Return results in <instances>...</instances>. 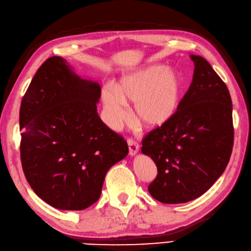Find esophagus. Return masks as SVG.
I'll list each match as a JSON object with an SVG mask.
<instances>
[{"label":"esophagus","instance_id":"34e87169","mask_svg":"<svg viewBox=\"0 0 251 251\" xmlns=\"http://www.w3.org/2000/svg\"><path fill=\"white\" fill-rule=\"evenodd\" d=\"M127 146H129V155L130 156L136 155L137 151H139V150H140L139 144H137V143L133 139L127 140Z\"/></svg>","mask_w":251,"mask_h":251}]
</instances>
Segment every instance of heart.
<instances>
[{
  "label": "heart",
  "mask_w": 251,
  "mask_h": 251,
  "mask_svg": "<svg viewBox=\"0 0 251 251\" xmlns=\"http://www.w3.org/2000/svg\"><path fill=\"white\" fill-rule=\"evenodd\" d=\"M181 82L172 70L162 66H147L127 71L115 86L105 84L100 91L105 120L118 130L129 118L126 101L134 103V118L139 125L155 129L170 120L177 110Z\"/></svg>",
  "instance_id": "obj_1"
}]
</instances>
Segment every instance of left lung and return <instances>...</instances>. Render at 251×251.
<instances>
[{
    "instance_id": "left-lung-1",
    "label": "left lung",
    "mask_w": 251,
    "mask_h": 251,
    "mask_svg": "<svg viewBox=\"0 0 251 251\" xmlns=\"http://www.w3.org/2000/svg\"><path fill=\"white\" fill-rule=\"evenodd\" d=\"M193 81L175 116L142 141V152L157 166L148 185L163 203L191 201L210 188L231 158L232 100L226 84L201 56L191 55Z\"/></svg>"
}]
</instances>
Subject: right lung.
Wrapping results in <instances>:
<instances>
[{
    "mask_svg": "<svg viewBox=\"0 0 251 251\" xmlns=\"http://www.w3.org/2000/svg\"><path fill=\"white\" fill-rule=\"evenodd\" d=\"M100 97V84L81 79L58 56L44 61L23 97L25 176L60 210H83L99 201L107 171L129 152L126 141L97 114Z\"/></svg>",
    "mask_w": 251,
    "mask_h": 251,
    "instance_id": "right-lung-1",
    "label": "right lung"
}]
</instances>
